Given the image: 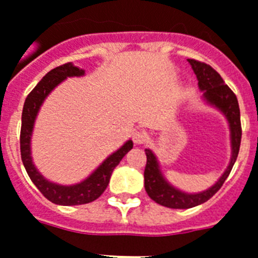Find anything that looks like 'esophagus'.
Masks as SVG:
<instances>
[{"mask_svg": "<svg viewBox=\"0 0 258 258\" xmlns=\"http://www.w3.org/2000/svg\"><path fill=\"white\" fill-rule=\"evenodd\" d=\"M134 142L136 144H144L147 142V134L144 131H135L134 133Z\"/></svg>", "mask_w": 258, "mask_h": 258, "instance_id": "obj_1", "label": "esophagus"}]
</instances>
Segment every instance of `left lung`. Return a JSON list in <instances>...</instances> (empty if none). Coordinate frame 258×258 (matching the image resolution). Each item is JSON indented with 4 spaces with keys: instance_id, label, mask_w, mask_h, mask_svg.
<instances>
[{
    "instance_id": "1",
    "label": "left lung",
    "mask_w": 258,
    "mask_h": 258,
    "mask_svg": "<svg viewBox=\"0 0 258 258\" xmlns=\"http://www.w3.org/2000/svg\"><path fill=\"white\" fill-rule=\"evenodd\" d=\"M192 71L198 80L199 89L203 92V98L209 105L214 106L222 111L228 120L229 133H231V161L227 166L226 172L218 179V182L210 189L201 192L181 191L170 185L165 179L160 169V164L157 157L151 149H146L147 165L144 169V187L149 198L153 199L156 203L169 209H191L198 205L207 202L211 197L220 189L229 176L235 164L237 155H239L240 142H241V123H240V109L239 102L235 93L224 84L220 75L209 64L201 62L198 60L187 59Z\"/></svg>"
}]
</instances>
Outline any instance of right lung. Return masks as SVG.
<instances>
[{
    "label": "right lung",
    "mask_w": 258,
    "mask_h": 258,
    "mask_svg": "<svg viewBox=\"0 0 258 258\" xmlns=\"http://www.w3.org/2000/svg\"><path fill=\"white\" fill-rule=\"evenodd\" d=\"M84 75H85V71L80 69L79 67H75L72 62L56 67L55 69L49 71L39 81L38 85L32 89L23 105L22 127H21V157H22L23 165L39 191L52 203L61 205V206L85 205L101 197V194L109 185L112 170L115 169V166L124 157L125 153L131 151L134 147L133 140H127L118 151L111 153L88 178L76 185L64 186L53 183L44 178L36 169L31 157V135L39 109L49 93L67 77H80Z\"/></svg>",
    "instance_id": "right-lung-1"
}]
</instances>
